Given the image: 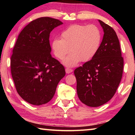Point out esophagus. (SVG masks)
<instances>
[{
    "instance_id": "esophagus-1",
    "label": "esophagus",
    "mask_w": 135,
    "mask_h": 135,
    "mask_svg": "<svg viewBox=\"0 0 135 135\" xmlns=\"http://www.w3.org/2000/svg\"><path fill=\"white\" fill-rule=\"evenodd\" d=\"M72 71H73V70L71 69V68H65V72L67 74H69V73H71Z\"/></svg>"
}]
</instances>
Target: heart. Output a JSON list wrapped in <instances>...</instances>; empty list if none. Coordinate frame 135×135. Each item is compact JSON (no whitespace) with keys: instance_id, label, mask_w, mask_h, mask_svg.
Returning <instances> with one entry per match:
<instances>
[{"instance_id":"heart-1","label":"heart","mask_w":135,"mask_h":135,"mask_svg":"<svg viewBox=\"0 0 135 135\" xmlns=\"http://www.w3.org/2000/svg\"><path fill=\"white\" fill-rule=\"evenodd\" d=\"M101 33L95 25L74 24L62 31L61 38H55L52 42V49L57 58L64 59L67 67H74L79 62L90 60L99 48Z\"/></svg>"}]
</instances>
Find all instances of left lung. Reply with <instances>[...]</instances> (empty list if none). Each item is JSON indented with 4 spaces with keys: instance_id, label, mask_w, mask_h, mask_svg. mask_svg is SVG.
I'll use <instances>...</instances> for the list:
<instances>
[{
    "instance_id": "1",
    "label": "left lung",
    "mask_w": 135,
    "mask_h": 135,
    "mask_svg": "<svg viewBox=\"0 0 135 135\" xmlns=\"http://www.w3.org/2000/svg\"><path fill=\"white\" fill-rule=\"evenodd\" d=\"M98 21L104 33L99 48L91 60L74 70L79 99L91 107L102 105L113 97L122 80L124 65L115 31Z\"/></svg>"
}]
</instances>
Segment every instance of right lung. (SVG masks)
<instances>
[{
    "label": "right lung",
    "mask_w": 135,
    "mask_h": 135,
    "mask_svg": "<svg viewBox=\"0 0 135 135\" xmlns=\"http://www.w3.org/2000/svg\"><path fill=\"white\" fill-rule=\"evenodd\" d=\"M63 23L50 17L33 20L18 36L11 59V74L18 94L35 105L46 104L54 97L65 68L52 57L51 32Z\"/></svg>",
    "instance_id": "1"
}]
</instances>
